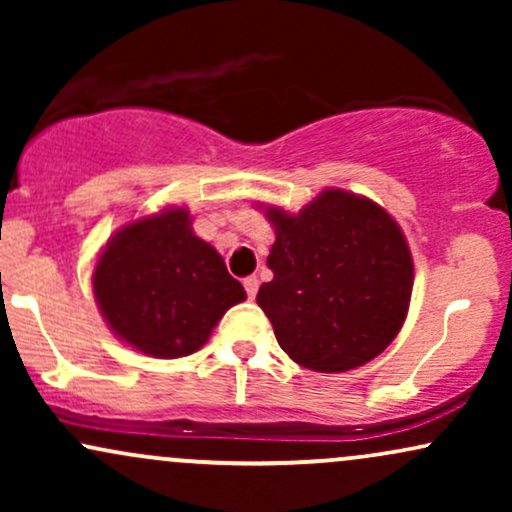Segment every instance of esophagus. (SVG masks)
I'll list each match as a JSON object with an SVG mask.
<instances>
[{"label": "esophagus", "instance_id": "esophagus-1", "mask_svg": "<svg viewBox=\"0 0 512 512\" xmlns=\"http://www.w3.org/2000/svg\"><path fill=\"white\" fill-rule=\"evenodd\" d=\"M243 286H245V293H248V298H255L257 289H260V279H257V276H245Z\"/></svg>", "mask_w": 512, "mask_h": 512}]
</instances>
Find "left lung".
Instances as JSON below:
<instances>
[{
  "label": "left lung",
  "instance_id": "left-lung-1",
  "mask_svg": "<svg viewBox=\"0 0 512 512\" xmlns=\"http://www.w3.org/2000/svg\"><path fill=\"white\" fill-rule=\"evenodd\" d=\"M274 279L257 305L298 366L344 373L383 354L407 317L414 262L397 221L366 197L325 190L286 214L269 207Z\"/></svg>",
  "mask_w": 512,
  "mask_h": 512
}]
</instances>
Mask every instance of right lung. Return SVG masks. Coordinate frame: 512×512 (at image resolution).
<instances>
[{
	"mask_svg": "<svg viewBox=\"0 0 512 512\" xmlns=\"http://www.w3.org/2000/svg\"><path fill=\"white\" fill-rule=\"evenodd\" d=\"M98 308L142 354H195L231 305L245 301L223 257L197 238L190 211L166 209L122 226L93 269Z\"/></svg>",
	"mask_w": 512,
	"mask_h": 512,
	"instance_id": "obj_1",
	"label": "right lung"
}]
</instances>
